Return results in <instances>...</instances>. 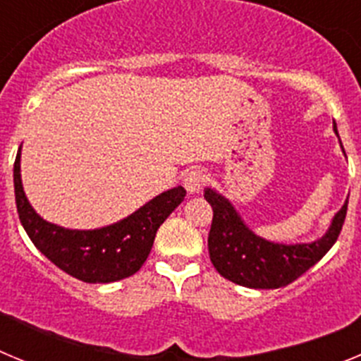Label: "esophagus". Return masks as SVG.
Wrapping results in <instances>:
<instances>
[{
  "mask_svg": "<svg viewBox=\"0 0 361 361\" xmlns=\"http://www.w3.org/2000/svg\"><path fill=\"white\" fill-rule=\"evenodd\" d=\"M206 183V173L202 170H190L184 175V188L190 195H197L200 193Z\"/></svg>",
  "mask_w": 361,
  "mask_h": 361,
  "instance_id": "obj_1",
  "label": "esophagus"
}]
</instances>
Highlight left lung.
<instances>
[{
	"label": "left lung",
	"instance_id": "8db88e82",
	"mask_svg": "<svg viewBox=\"0 0 361 361\" xmlns=\"http://www.w3.org/2000/svg\"><path fill=\"white\" fill-rule=\"evenodd\" d=\"M333 130L338 135L336 123L333 124ZM204 199L213 208V222L208 237L212 264L224 279L250 289L283 288L314 266L336 242L349 202L347 197L342 209L333 216L331 226L320 238L312 242L283 244L257 235L245 224L231 200L213 188L204 190Z\"/></svg>",
	"mask_w": 361,
	"mask_h": 361
}]
</instances>
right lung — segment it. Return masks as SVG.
Instances as JSON below:
<instances>
[{
  "instance_id": "add662e5",
  "label": "right lung",
  "mask_w": 361,
  "mask_h": 361,
  "mask_svg": "<svg viewBox=\"0 0 361 361\" xmlns=\"http://www.w3.org/2000/svg\"><path fill=\"white\" fill-rule=\"evenodd\" d=\"M14 193L19 220L32 244L59 269L86 283L117 282L141 269L157 229L186 197L183 186L171 188L104 228H63L37 215L28 202L21 183V146L14 162Z\"/></svg>"
}]
</instances>
